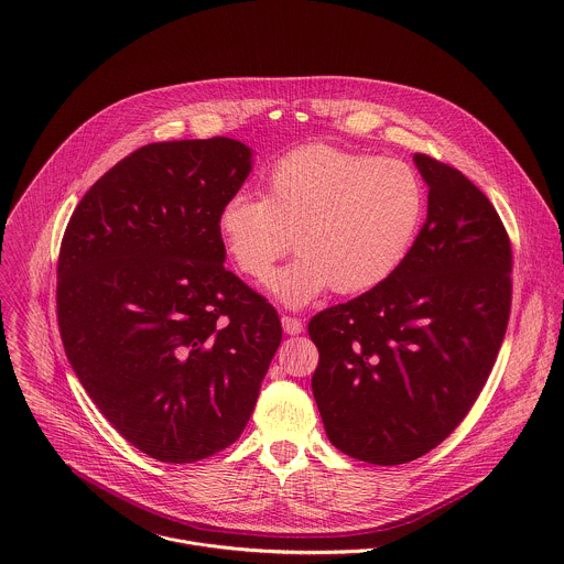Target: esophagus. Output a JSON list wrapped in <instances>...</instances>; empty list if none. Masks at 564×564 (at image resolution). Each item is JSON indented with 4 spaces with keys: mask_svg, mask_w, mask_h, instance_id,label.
I'll return each instance as SVG.
<instances>
[{
    "mask_svg": "<svg viewBox=\"0 0 564 564\" xmlns=\"http://www.w3.org/2000/svg\"><path fill=\"white\" fill-rule=\"evenodd\" d=\"M282 327L286 334H302L304 332V322L291 315H282Z\"/></svg>",
    "mask_w": 564,
    "mask_h": 564,
    "instance_id": "obj_1",
    "label": "esophagus"
}]
</instances>
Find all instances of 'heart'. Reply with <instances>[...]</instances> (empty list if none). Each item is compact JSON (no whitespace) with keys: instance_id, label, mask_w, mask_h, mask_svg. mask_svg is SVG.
Returning a JSON list of instances; mask_svg holds the SVG:
<instances>
[{"instance_id":"obj_1","label":"heart","mask_w":564,"mask_h":564,"mask_svg":"<svg viewBox=\"0 0 564 564\" xmlns=\"http://www.w3.org/2000/svg\"><path fill=\"white\" fill-rule=\"evenodd\" d=\"M423 199L408 162L308 145L271 166L262 199L228 197L217 228L237 269L253 280L271 273L295 237L300 256L269 280V289L300 308L327 289L358 295L391 278L414 241Z\"/></svg>"}]
</instances>
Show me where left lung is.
Listing matches in <instances>:
<instances>
[{"label": "left lung", "instance_id": "1", "mask_svg": "<svg viewBox=\"0 0 564 564\" xmlns=\"http://www.w3.org/2000/svg\"><path fill=\"white\" fill-rule=\"evenodd\" d=\"M427 217L391 278L308 323L329 443L371 465L441 445L490 376L512 302L508 232L458 169L414 154Z\"/></svg>", "mask_w": 564, "mask_h": 564}]
</instances>
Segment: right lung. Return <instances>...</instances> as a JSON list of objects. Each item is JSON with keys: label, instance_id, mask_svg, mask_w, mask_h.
Listing matches in <instances>:
<instances>
[{"label": "right lung", "instance_id": "1", "mask_svg": "<svg viewBox=\"0 0 564 564\" xmlns=\"http://www.w3.org/2000/svg\"><path fill=\"white\" fill-rule=\"evenodd\" d=\"M251 171L241 141L145 145L74 210L58 256L67 358L99 412L161 463L241 436L282 340L275 308L224 267L217 217Z\"/></svg>", "mask_w": 564, "mask_h": 564}]
</instances>
